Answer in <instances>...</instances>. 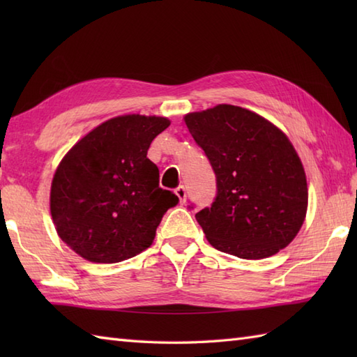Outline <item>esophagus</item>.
<instances>
[{"label": "esophagus", "mask_w": 357, "mask_h": 357, "mask_svg": "<svg viewBox=\"0 0 357 357\" xmlns=\"http://www.w3.org/2000/svg\"><path fill=\"white\" fill-rule=\"evenodd\" d=\"M174 193H176V196L179 198V202H181V204L185 202V199H187V192H185V187H184V185L176 187V190H174Z\"/></svg>", "instance_id": "34e87169"}]
</instances>
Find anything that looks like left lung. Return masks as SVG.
Instances as JSON below:
<instances>
[{"label":"left lung","instance_id":"8db88e82","mask_svg":"<svg viewBox=\"0 0 357 357\" xmlns=\"http://www.w3.org/2000/svg\"><path fill=\"white\" fill-rule=\"evenodd\" d=\"M185 124L216 176L213 204L196 213L210 244L242 259H264L290 244L304 224L308 190L287 136L230 104L188 113Z\"/></svg>","mask_w":357,"mask_h":357}]
</instances>
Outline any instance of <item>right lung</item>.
<instances>
[{
  "mask_svg": "<svg viewBox=\"0 0 357 357\" xmlns=\"http://www.w3.org/2000/svg\"><path fill=\"white\" fill-rule=\"evenodd\" d=\"M169 126L161 116L112 118L64 156L52 181L50 213L75 253L113 264L151 245L165 211L179 202L159 187L158 167L147 158Z\"/></svg>",
  "mask_w": 357,
  "mask_h": 357,
  "instance_id": "add662e5",
  "label": "right lung"
}]
</instances>
